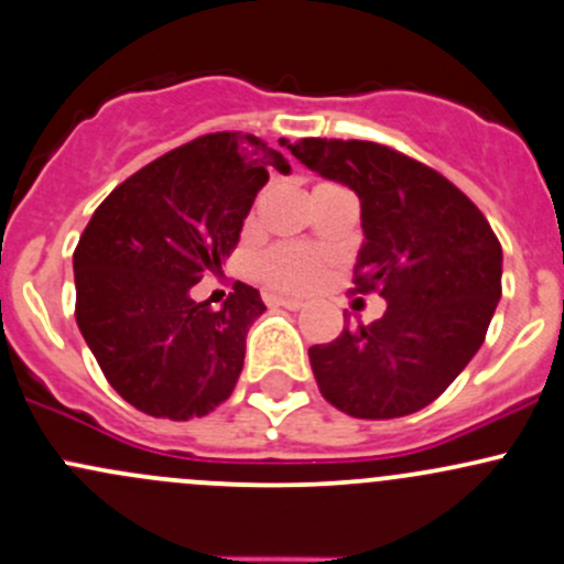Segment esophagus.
<instances>
[{
    "instance_id": "1",
    "label": "esophagus",
    "mask_w": 564,
    "mask_h": 564,
    "mask_svg": "<svg viewBox=\"0 0 564 564\" xmlns=\"http://www.w3.org/2000/svg\"><path fill=\"white\" fill-rule=\"evenodd\" d=\"M270 302H272V305L289 307V311H302V307H305V300L286 297V294H275V297H270Z\"/></svg>"
}]
</instances>
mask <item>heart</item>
Wrapping results in <instances>:
<instances>
[{
    "mask_svg": "<svg viewBox=\"0 0 564 564\" xmlns=\"http://www.w3.org/2000/svg\"><path fill=\"white\" fill-rule=\"evenodd\" d=\"M259 272L270 286L283 289V292H300V289L313 286L318 281L322 262L305 248L283 246L275 251H267L259 259Z\"/></svg>",
    "mask_w": 564,
    "mask_h": 564,
    "instance_id": "obj_1",
    "label": "heart"
}]
</instances>
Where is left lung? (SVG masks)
<instances>
[{"instance_id": "left-lung-1", "label": "left lung", "mask_w": 564, "mask_h": 564, "mask_svg": "<svg viewBox=\"0 0 564 564\" xmlns=\"http://www.w3.org/2000/svg\"><path fill=\"white\" fill-rule=\"evenodd\" d=\"M289 151L359 197L354 283L387 300L378 322L307 348L318 389L357 419L422 411L481 348L502 294L500 240L452 181L387 145L305 138Z\"/></svg>"}]
</instances>
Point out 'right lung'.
Here are the masks:
<instances>
[{
    "instance_id": "add662e5",
    "label": "right lung",
    "mask_w": 564,
    "mask_h": 564,
    "mask_svg": "<svg viewBox=\"0 0 564 564\" xmlns=\"http://www.w3.org/2000/svg\"><path fill=\"white\" fill-rule=\"evenodd\" d=\"M270 167L292 173L262 138L205 134L112 188L83 229L80 335L110 387L148 416L186 422L232 394L264 302L237 281L213 311L192 289L221 272Z\"/></svg>"
}]
</instances>
